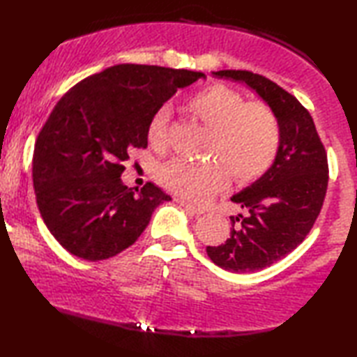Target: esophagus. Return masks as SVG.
Masks as SVG:
<instances>
[{
    "label": "esophagus",
    "instance_id": "obj_1",
    "mask_svg": "<svg viewBox=\"0 0 357 357\" xmlns=\"http://www.w3.org/2000/svg\"><path fill=\"white\" fill-rule=\"evenodd\" d=\"M175 202H178L180 205H182L183 208L188 210L190 213H192V215H202V213H204V208H201V207H196V205H192V204H190V202H186V201H183V199H175Z\"/></svg>",
    "mask_w": 357,
    "mask_h": 357
}]
</instances>
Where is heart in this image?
Wrapping results in <instances>:
<instances>
[{
	"instance_id": "b5f03b06",
	"label": "heart",
	"mask_w": 357,
	"mask_h": 357,
	"mask_svg": "<svg viewBox=\"0 0 357 357\" xmlns=\"http://www.w3.org/2000/svg\"><path fill=\"white\" fill-rule=\"evenodd\" d=\"M186 109L211 131L205 152L210 161L166 162L156 174L162 188L186 201L202 202L226 188L230 175L236 185H249L274 166L282 146V125L268 103L248 102L235 87L213 83L192 93ZM167 122L162 109L147 122V142L158 152L166 149Z\"/></svg>"
}]
</instances>
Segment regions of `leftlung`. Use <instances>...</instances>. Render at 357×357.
Returning <instances> with one entry per match:
<instances>
[{"mask_svg": "<svg viewBox=\"0 0 357 357\" xmlns=\"http://www.w3.org/2000/svg\"><path fill=\"white\" fill-rule=\"evenodd\" d=\"M215 75L245 81L276 111L282 125V146L274 166L232 197L245 215L230 216L232 229L222 245L207 246L218 266L254 273L284 259L314 227L328 191V153L310 112L290 92L249 70Z\"/></svg>", "mask_w": 357, "mask_h": 357, "instance_id": "left-lung-1", "label": "left lung"}]
</instances>
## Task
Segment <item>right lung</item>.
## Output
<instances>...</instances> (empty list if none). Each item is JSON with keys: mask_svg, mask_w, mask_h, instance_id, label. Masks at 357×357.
<instances>
[{"mask_svg": "<svg viewBox=\"0 0 357 357\" xmlns=\"http://www.w3.org/2000/svg\"><path fill=\"white\" fill-rule=\"evenodd\" d=\"M202 72L119 64L66 92L37 136L33 183L40 216L68 252L97 261L133 245L153 210L171 201L147 182L125 186L121 174L133 149H146V128L178 87Z\"/></svg>", "mask_w": 357, "mask_h": 357, "instance_id": "right-lung-1", "label": "right lung"}]
</instances>
